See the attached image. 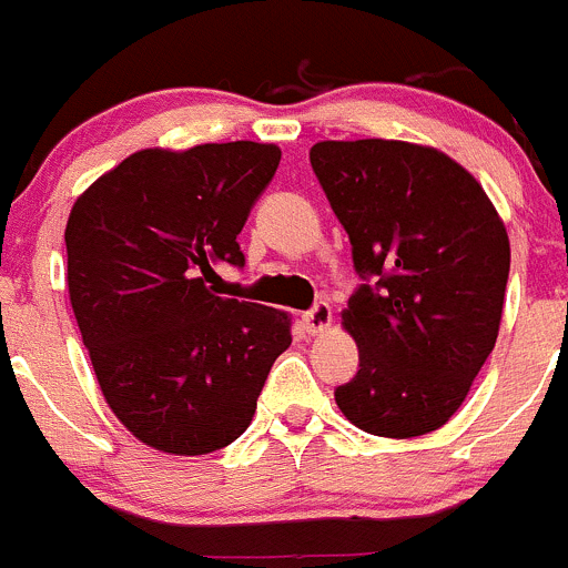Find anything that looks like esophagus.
Instances as JSON below:
<instances>
[{
	"label": "esophagus",
	"mask_w": 568,
	"mask_h": 568,
	"mask_svg": "<svg viewBox=\"0 0 568 568\" xmlns=\"http://www.w3.org/2000/svg\"><path fill=\"white\" fill-rule=\"evenodd\" d=\"M331 320H333V314H331V305H327V302H316L314 308L302 314V322H305L308 333H322L327 325H331Z\"/></svg>",
	"instance_id": "esophagus-1"
}]
</instances>
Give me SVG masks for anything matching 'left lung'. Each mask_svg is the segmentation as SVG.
<instances>
[{
    "mask_svg": "<svg viewBox=\"0 0 568 568\" xmlns=\"http://www.w3.org/2000/svg\"><path fill=\"white\" fill-rule=\"evenodd\" d=\"M311 168L362 285L342 320L358 373L336 386L353 426L420 437L463 406L499 336L510 241L463 164L397 140L316 142Z\"/></svg>",
    "mask_w": 568,
    "mask_h": 568,
    "instance_id": "1",
    "label": "left lung"
}]
</instances>
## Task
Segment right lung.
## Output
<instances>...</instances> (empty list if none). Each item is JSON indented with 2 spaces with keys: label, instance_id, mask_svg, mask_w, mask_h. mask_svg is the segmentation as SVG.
Returning a JSON list of instances; mask_svg holds the SVG:
<instances>
[{
  "label": "right lung",
  "instance_id": "1",
  "mask_svg": "<svg viewBox=\"0 0 568 568\" xmlns=\"http://www.w3.org/2000/svg\"><path fill=\"white\" fill-rule=\"evenodd\" d=\"M280 164L277 145L206 142L131 153L67 221L69 300L105 404L145 445L212 454L252 423L291 320L212 291L243 268V224Z\"/></svg>",
  "mask_w": 568,
  "mask_h": 568
}]
</instances>
